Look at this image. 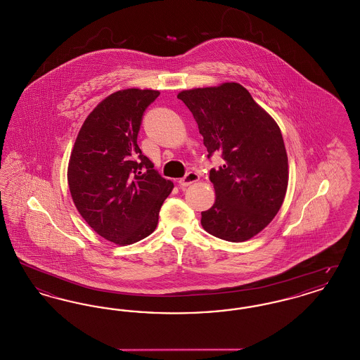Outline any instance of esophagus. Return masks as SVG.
<instances>
[{"mask_svg":"<svg viewBox=\"0 0 360 360\" xmlns=\"http://www.w3.org/2000/svg\"><path fill=\"white\" fill-rule=\"evenodd\" d=\"M198 179H200V175H198L197 172H188L184 178H181V179L178 181V184H179L181 188H188L190 185L198 182Z\"/></svg>","mask_w":360,"mask_h":360,"instance_id":"1","label":"esophagus"}]
</instances>
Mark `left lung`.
<instances>
[{
  "label": "left lung",
  "instance_id": "8db88e82",
  "mask_svg": "<svg viewBox=\"0 0 360 360\" xmlns=\"http://www.w3.org/2000/svg\"><path fill=\"white\" fill-rule=\"evenodd\" d=\"M198 124L207 158L225 160L209 179L216 201L201 213L207 233L240 243L263 231L283 204L289 166L281 129L236 82L184 90L178 94Z\"/></svg>",
  "mask_w": 360,
  "mask_h": 360
}]
</instances>
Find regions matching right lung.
Instances as JSON below:
<instances>
[{
  "instance_id": "1",
  "label": "right lung",
  "mask_w": 360,
  "mask_h": 360,
  "mask_svg": "<svg viewBox=\"0 0 360 360\" xmlns=\"http://www.w3.org/2000/svg\"><path fill=\"white\" fill-rule=\"evenodd\" d=\"M158 90H119L87 116L71 151L70 193L79 214L103 239L119 245L151 235L174 184L141 154L137 134Z\"/></svg>"
}]
</instances>
